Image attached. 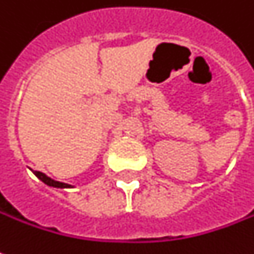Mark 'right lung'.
I'll use <instances>...</instances> for the list:
<instances>
[{
	"instance_id": "right-lung-1",
	"label": "right lung",
	"mask_w": 254,
	"mask_h": 254,
	"mask_svg": "<svg viewBox=\"0 0 254 254\" xmlns=\"http://www.w3.org/2000/svg\"><path fill=\"white\" fill-rule=\"evenodd\" d=\"M37 178L40 179L42 182H43L44 185H47V186L50 187H57V189H68V187H72L71 185H67V183H63V182H57V180H54V179L49 178L47 175H44L42 172H37V171H33Z\"/></svg>"
}]
</instances>
